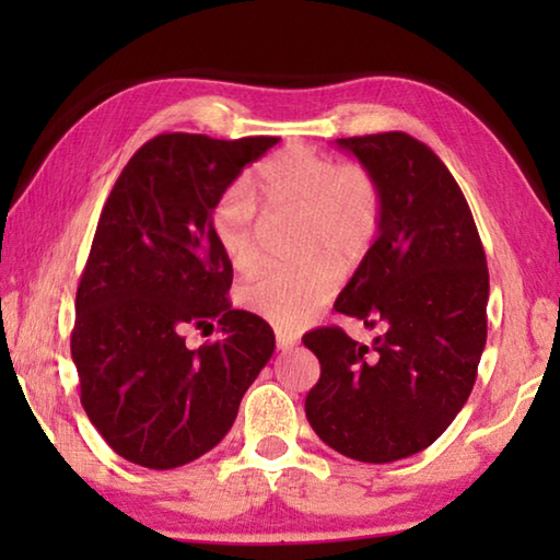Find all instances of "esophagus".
I'll list each match as a JSON object with an SVG mask.
<instances>
[{"label": "esophagus", "mask_w": 560, "mask_h": 560, "mask_svg": "<svg viewBox=\"0 0 560 560\" xmlns=\"http://www.w3.org/2000/svg\"><path fill=\"white\" fill-rule=\"evenodd\" d=\"M293 346H296V338L289 336V334H283V330H277V348L279 350H289Z\"/></svg>", "instance_id": "34e87169"}]
</instances>
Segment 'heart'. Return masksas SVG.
<instances>
[{"instance_id":"heart-1","label":"heart","mask_w":560,"mask_h":560,"mask_svg":"<svg viewBox=\"0 0 560 560\" xmlns=\"http://www.w3.org/2000/svg\"><path fill=\"white\" fill-rule=\"evenodd\" d=\"M261 202L271 214L299 217V269H261L244 283L242 301L279 328H301L338 289V269L365 261L381 240L385 195L377 177L360 163H338L308 145H289L257 170ZM259 200L244 179L217 197L212 230L236 269L257 261Z\"/></svg>"}]
</instances>
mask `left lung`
Returning a JSON list of instances; mask_svg holds the SVG:
<instances>
[{
  "instance_id": "1",
  "label": "left lung",
  "mask_w": 560,
  "mask_h": 560,
  "mask_svg": "<svg viewBox=\"0 0 560 560\" xmlns=\"http://www.w3.org/2000/svg\"><path fill=\"white\" fill-rule=\"evenodd\" d=\"M336 143L377 177L385 220L334 308L385 334L371 348L338 326L303 336L320 363L306 417L328 447L385 464L430 447L467 402L487 343V254L428 145L400 130Z\"/></svg>"
}]
</instances>
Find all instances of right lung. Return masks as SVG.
<instances>
[{
	"instance_id": "obj_1",
	"label": "right lung",
	"mask_w": 560,
	"mask_h": 560,
	"mask_svg": "<svg viewBox=\"0 0 560 560\" xmlns=\"http://www.w3.org/2000/svg\"><path fill=\"white\" fill-rule=\"evenodd\" d=\"M279 138L163 132L113 185L75 291L71 358L81 405L122 459L175 469L230 432L273 353V330L232 308L217 197ZM223 334L192 351L189 329Z\"/></svg>"
}]
</instances>
